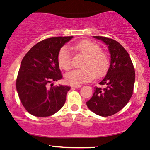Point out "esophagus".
<instances>
[{"label":"esophagus","instance_id":"34e87169","mask_svg":"<svg viewBox=\"0 0 150 150\" xmlns=\"http://www.w3.org/2000/svg\"><path fill=\"white\" fill-rule=\"evenodd\" d=\"M71 87H72V88H80V87H81V86H80V85H79V86H76V85H72V86H71Z\"/></svg>","mask_w":150,"mask_h":150}]
</instances>
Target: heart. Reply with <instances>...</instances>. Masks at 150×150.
Masks as SVG:
<instances>
[{
	"instance_id": "1",
	"label": "heart",
	"mask_w": 150,
	"mask_h": 150,
	"mask_svg": "<svg viewBox=\"0 0 150 150\" xmlns=\"http://www.w3.org/2000/svg\"><path fill=\"white\" fill-rule=\"evenodd\" d=\"M77 53L83 55L85 59L82 63L83 69L75 70L65 75V80L70 84L79 85L87 83L94 78H100L106 73L109 67V57L102 51L98 45L89 40H83L71 47ZM59 65L63 70L68 71L72 67V57L66 47L59 50L57 56Z\"/></svg>"
}]
</instances>
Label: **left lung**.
<instances>
[{
  "label": "left lung",
  "instance_id": "1",
  "mask_svg": "<svg viewBox=\"0 0 150 150\" xmlns=\"http://www.w3.org/2000/svg\"><path fill=\"white\" fill-rule=\"evenodd\" d=\"M108 46L111 55L106 75L99 83L104 88H96L87 101L91 111L101 116H112L122 109L130 100L135 82V71L128 52L112 39L93 37Z\"/></svg>",
  "mask_w": 150,
  "mask_h": 150
}]
</instances>
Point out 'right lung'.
Instances as JSON below:
<instances>
[{
    "label": "right lung",
    "mask_w": 150,
    "mask_h": 150,
    "mask_svg": "<svg viewBox=\"0 0 150 150\" xmlns=\"http://www.w3.org/2000/svg\"><path fill=\"white\" fill-rule=\"evenodd\" d=\"M72 37H51L39 42L22 59L16 90L26 111L38 117L50 116L62 108L70 86L59 85L48 88L49 83L62 79L58 53Z\"/></svg>",
    "instance_id": "1"
}]
</instances>
